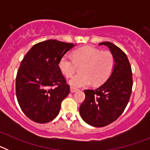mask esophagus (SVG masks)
I'll use <instances>...</instances> for the list:
<instances>
[{
	"mask_svg": "<svg viewBox=\"0 0 150 150\" xmlns=\"http://www.w3.org/2000/svg\"><path fill=\"white\" fill-rule=\"evenodd\" d=\"M71 88V91L72 92V93H74V92H75V91H77V89H76V88H75L74 87H73V86H71V88Z\"/></svg>",
	"mask_w": 150,
	"mask_h": 150,
	"instance_id": "obj_1",
	"label": "esophagus"
}]
</instances>
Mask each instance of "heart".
I'll return each mask as SVG.
<instances>
[{
  "instance_id": "heart-1",
  "label": "heart",
  "mask_w": 150,
  "mask_h": 150,
  "mask_svg": "<svg viewBox=\"0 0 150 150\" xmlns=\"http://www.w3.org/2000/svg\"><path fill=\"white\" fill-rule=\"evenodd\" d=\"M80 71L72 76L69 83L73 87H83L93 83L98 85L109 77L114 67L115 59L110 52H102L94 47H83L74 52L73 55L65 54L61 58L59 67L67 77L72 76L77 64H83Z\"/></svg>"
}]
</instances>
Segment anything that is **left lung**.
Instances as JSON below:
<instances>
[{
    "label": "left lung",
    "mask_w": 150,
    "mask_h": 150,
    "mask_svg": "<svg viewBox=\"0 0 150 150\" xmlns=\"http://www.w3.org/2000/svg\"><path fill=\"white\" fill-rule=\"evenodd\" d=\"M107 46L115 59L112 72L96 89L84 91L86 98L79 107L82 119L94 127H104L116 121L124 112L132 94V67L124 52L110 42Z\"/></svg>",
    "instance_id": "left-lung-1"
}]
</instances>
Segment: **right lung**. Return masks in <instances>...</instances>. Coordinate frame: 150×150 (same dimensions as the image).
I'll use <instances>...</instances> for the list:
<instances>
[{
    "label": "right lung",
    "mask_w": 150,
    "mask_h": 150,
    "mask_svg": "<svg viewBox=\"0 0 150 150\" xmlns=\"http://www.w3.org/2000/svg\"><path fill=\"white\" fill-rule=\"evenodd\" d=\"M74 46L48 40L34 45L22 59L16 79V94L22 110L32 121L49 122L59 113L70 86L59 63Z\"/></svg>",
    "instance_id": "right-lung-1"
}]
</instances>
